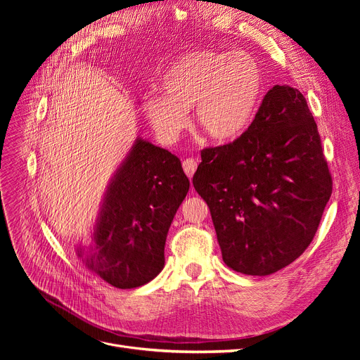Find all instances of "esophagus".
Here are the masks:
<instances>
[{
    "label": "esophagus",
    "instance_id": "34e87169",
    "mask_svg": "<svg viewBox=\"0 0 360 360\" xmlns=\"http://www.w3.org/2000/svg\"><path fill=\"white\" fill-rule=\"evenodd\" d=\"M182 166H184V170H185V174L188 175V178L191 179L194 172H195V169H197V162L194 159H186V160H184Z\"/></svg>",
    "mask_w": 360,
    "mask_h": 360
}]
</instances>
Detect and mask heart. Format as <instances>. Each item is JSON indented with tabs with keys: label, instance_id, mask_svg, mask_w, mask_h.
Listing matches in <instances>:
<instances>
[{
	"label": "heart",
	"instance_id": "b5f03b06",
	"mask_svg": "<svg viewBox=\"0 0 360 360\" xmlns=\"http://www.w3.org/2000/svg\"><path fill=\"white\" fill-rule=\"evenodd\" d=\"M162 94L144 101V113L163 143H175L194 107L197 125L214 141H231L251 125L264 91V72L245 52L201 49L167 68Z\"/></svg>",
	"mask_w": 360,
	"mask_h": 360
}]
</instances>
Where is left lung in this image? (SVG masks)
Instances as JSON below:
<instances>
[{"label":"left lung","instance_id":"left-lung-1","mask_svg":"<svg viewBox=\"0 0 360 360\" xmlns=\"http://www.w3.org/2000/svg\"><path fill=\"white\" fill-rule=\"evenodd\" d=\"M193 184L209 205L226 266L269 276L299 258L333 193L304 94L270 89L239 139L201 151Z\"/></svg>","mask_w":360,"mask_h":360}]
</instances>
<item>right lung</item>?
<instances>
[{
	"label": "right lung",
	"instance_id": "add662e5",
	"mask_svg": "<svg viewBox=\"0 0 360 360\" xmlns=\"http://www.w3.org/2000/svg\"><path fill=\"white\" fill-rule=\"evenodd\" d=\"M188 190L181 160L139 139L108 186L86 267L118 289L153 280L165 266L167 231Z\"/></svg>",
	"mask_w": 360,
	"mask_h": 360
}]
</instances>
